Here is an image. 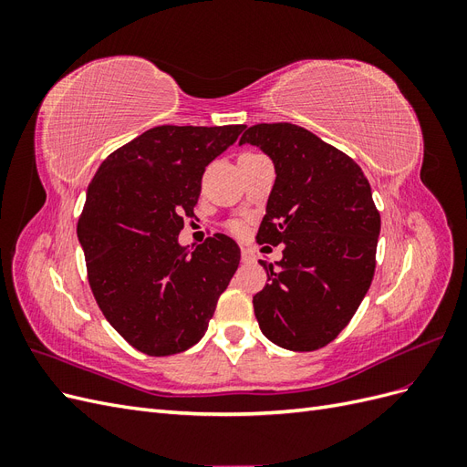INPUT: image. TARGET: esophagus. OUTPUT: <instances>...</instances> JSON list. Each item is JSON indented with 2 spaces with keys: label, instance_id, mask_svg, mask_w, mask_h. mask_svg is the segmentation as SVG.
I'll return each instance as SVG.
<instances>
[{
  "label": "esophagus",
  "instance_id": "34e87169",
  "mask_svg": "<svg viewBox=\"0 0 467 467\" xmlns=\"http://www.w3.org/2000/svg\"><path fill=\"white\" fill-rule=\"evenodd\" d=\"M242 261L244 263H255V253L249 247H242Z\"/></svg>",
  "mask_w": 467,
  "mask_h": 467
}]
</instances>
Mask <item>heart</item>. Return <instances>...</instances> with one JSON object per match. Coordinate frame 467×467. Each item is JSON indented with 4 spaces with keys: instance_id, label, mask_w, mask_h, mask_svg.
<instances>
[{
    "instance_id": "obj_1",
    "label": "heart",
    "mask_w": 467,
    "mask_h": 467,
    "mask_svg": "<svg viewBox=\"0 0 467 467\" xmlns=\"http://www.w3.org/2000/svg\"><path fill=\"white\" fill-rule=\"evenodd\" d=\"M232 230H234V232H239V225H237V223H234V225H232Z\"/></svg>"
}]
</instances>
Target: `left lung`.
<instances>
[{"label": "left lung", "instance_id": "8db88e82", "mask_svg": "<svg viewBox=\"0 0 467 467\" xmlns=\"http://www.w3.org/2000/svg\"><path fill=\"white\" fill-rule=\"evenodd\" d=\"M273 160L275 185L257 234L285 245L265 263L268 282L253 296L263 335L288 350L331 343L368 292L379 235V212L362 169L348 155L290 122L245 126L239 146Z\"/></svg>", "mask_w": 467, "mask_h": 467}]
</instances>
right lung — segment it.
Returning <instances> with one entry per match:
<instances>
[{
  "instance_id": "add662e5",
  "label": "right lung",
  "mask_w": 467,
  "mask_h": 467,
  "mask_svg": "<svg viewBox=\"0 0 467 467\" xmlns=\"http://www.w3.org/2000/svg\"><path fill=\"white\" fill-rule=\"evenodd\" d=\"M244 124L155 126L112 151L91 179L78 222L95 300L107 321L150 357L196 345L237 271L232 237L179 244L202 173Z\"/></svg>"
}]
</instances>
